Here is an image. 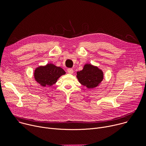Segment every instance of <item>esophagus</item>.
Wrapping results in <instances>:
<instances>
[{"mask_svg": "<svg viewBox=\"0 0 146 146\" xmlns=\"http://www.w3.org/2000/svg\"><path fill=\"white\" fill-rule=\"evenodd\" d=\"M68 72L69 73V74H73V69L72 68H69L68 69Z\"/></svg>", "mask_w": 146, "mask_h": 146, "instance_id": "34e87169", "label": "esophagus"}]
</instances>
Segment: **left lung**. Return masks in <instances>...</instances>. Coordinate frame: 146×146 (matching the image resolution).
Wrapping results in <instances>:
<instances>
[{
    "label": "left lung",
    "mask_w": 146,
    "mask_h": 146,
    "mask_svg": "<svg viewBox=\"0 0 146 146\" xmlns=\"http://www.w3.org/2000/svg\"><path fill=\"white\" fill-rule=\"evenodd\" d=\"M79 82L88 88H94L99 86L103 79V73L97 66L86 64L83 69L77 72Z\"/></svg>",
    "instance_id": "1"
}]
</instances>
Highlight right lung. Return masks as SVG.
Wrapping results in <instances>:
<instances>
[{"mask_svg":"<svg viewBox=\"0 0 146 146\" xmlns=\"http://www.w3.org/2000/svg\"><path fill=\"white\" fill-rule=\"evenodd\" d=\"M65 73L63 69L54 64H48L46 66L37 68L34 72V77L42 87H50L56 83L58 79Z\"/></svg>","mask_w":146,"mask_h":146,"instance_id":"obj_1","label":"right lung"}]
</instances>
